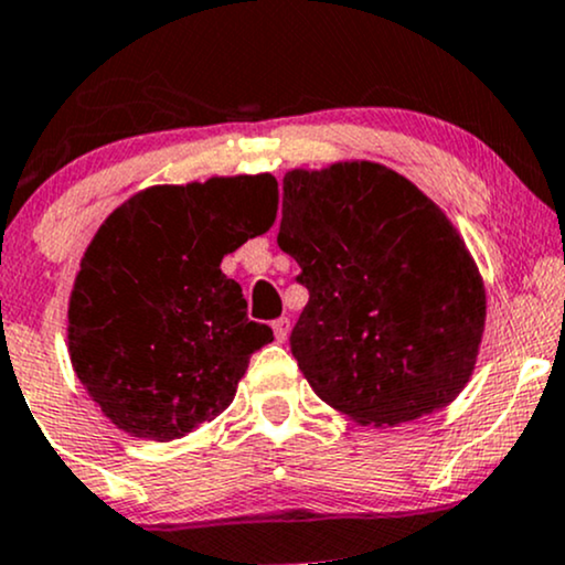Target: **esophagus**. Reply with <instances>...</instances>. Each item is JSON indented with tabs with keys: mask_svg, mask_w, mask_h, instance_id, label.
Here are the masks:
<instances>
[{
	"mask_svg": "<svg viewBox=\"0 0 565 565\" xmlns=\"http://www.w3.org/2000/svg\"><path fill=\"white\" fill-rule=\"evenodd\" d=\"M289 329H291V321L287 319V316H281V319L274 321V334H276L278 342H287Z\"/></svg>",
	"mask_w": 565,
	"mask_h": 565,
	"instance_id": "1",
	"label": "esophagus"
}]
</instances>
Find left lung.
Segmentation results:
<instances>
[{
    "label": "left lung",
    "instance_id": "obj_1",
    "mask_svg": "<svg viewBox=\"0 0 565 565\" xmlns=\"http://www.w3.org/2000/svg\"><path fill=\"white\" fill-rule=\"evenodd\" d=\"M278 246L310 295L289 345L321 401L385 427L468 385L483 278L449 217L404 174L374 161L287 172Z\"/></svg>",
    "mask_w": 565,
    "mask_h": 565
}]
</instances>
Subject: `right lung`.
<instances>
[{
	"instance_id": "add662e5",
	"label": "right lung",
	"mask_w": 565,
	"mask_h": 565,
	"mask_svg": "<svg viewBox=\"0 0 565 565\" xmlns=\"http://www.w3.org/2000/svg\"><path fill=\"white\" fill-rule=\"evenodd\" d=\"M276 210L270 174H236L146 188L97 228L68 300V353L119 430L164 444L231 406L274 332L246 319L220 263Z\"/></svg>"
}]
</instances>
